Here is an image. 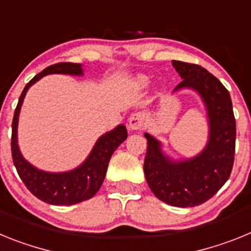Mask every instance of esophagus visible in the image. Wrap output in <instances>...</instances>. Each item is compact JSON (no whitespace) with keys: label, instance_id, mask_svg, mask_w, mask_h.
Wrapping results in <instances>:
<instances>
[{"label":"esophagus","instance_id":"34e87169","mask_svg":"<svg viewBox=\"0 0 251 251\" xmlns=\"http://www.w3.org/2000/svg\"><path fill=\"white\" fill-rule=\"evenodd\" d=\"M146 124V115L145 113L137 112L133 113L129 117V128L133 130L141 129V128L145 127Z\"/></svg>","mask_w":251,"mask_h":251}]
</instances>
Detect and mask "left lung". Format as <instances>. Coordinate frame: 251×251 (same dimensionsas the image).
Instances as JSON below:
<instances>
[{"instance_id": "obj_1", "label": "left lung", "mask_w": 251, "mask_h": 251, "mask_svg": "<svg viewBox=\"0 0 251 251\" xmlns=\"http://www.w3.org/2000/svg\"><path fill=\"white\" fill-rule=\"evenodd\" d=\"M172 65L182 77L175 90L191 88L202 98L207 108L210 137L199 156L176 162L162 153L157 139L145 133L147 153L143 170L157 199L177 207H194L211 199L230 177L236 124L229 92L216 76L196 64L174 60Z\"/></svg>"}]
</instances>
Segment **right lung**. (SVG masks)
Wrapping results in <instances>:
<instances>
[{
    "label": "right lung",
    "mask_w": 251,
    "mask_h": 251,
    "mask_svg": "<svg viewBox=\"0 0 251 251\" xmlns=\"http://www.w3.org/2000/svg\"><path fill=\"white\" fill-rule=\"evenodd\" d=\"M48 74H83L80 64L57 63L48 66L43 72L35 75L22 90L17 103L12 121V137H11V152L13 165L22 182L25 183L28 191L50 205H74L81 201L89 200L100 188L106 174L113 152L123 143L128 137L127 128L118 126L97 141L89 157L83 165L69 172L50 174L44 172L30 165L20 153L17 146V123L22 101L26 92L32 84Z\"/></svg>",
    "instance_id": "right-lung-1"
}]
</instances>
